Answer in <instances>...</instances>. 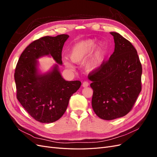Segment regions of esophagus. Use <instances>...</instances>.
Masks as SVG:
<instances>
[{
	"mask_svg": "<svg viewBox=\"0 0 157 157\" xmlns=\"http://www.w3.org/2000/svg\"><path fill=\"white\" fill-rule=\"evenodd\" d=\"M89 86V82H87V81H84L83 83H82V86L83 87H87Z\"/></svg>",
	"mask_w": 157,
	"mask_h": 157,
	"instance_id": "1",
	"label": "esophagus"
}]
</instances>
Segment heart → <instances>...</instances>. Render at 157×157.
Instances as JSON below:
<instances>
[{"label":"heart","mask_w":157,"mask_h":157,"mask_svg":"<svg viewBox=\"0 0 157 157\" xmlns=\"http://www.w3.org/2000/svg\"><path fill=\"white\" fill-rule=\"evenodd\" d=\"M96 46V42L92 39L80 41L76 44L71 50L70 59L75 63H82L87 57L92 53ZM103 54V48L99 46L94 54L90 58L86 63V69L89 71L96 69L100 64ZM65 65L67 67L72 69L73 67L67 59L64 61Z\"/></svg>","instance_id":"obj_1"}]
</instances>
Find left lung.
Segmentation results:
<instances>
[{"label":"left lung","mask_w":157,"mask_h":157,"mask_svg":"<svg viewBox=\"0 0 157 157\" xmlns=\"http://www.w3.org/2000/svg\"><path fill=\"white\" fill-rule=\"evenodd\" d=\"M115 51L88 74L92 82V105L95 113L103 120L124 117L134 105L141 91V63L131 42L111 32Z\"/></svg>","instance_id":"obj_1"}]
</instances>
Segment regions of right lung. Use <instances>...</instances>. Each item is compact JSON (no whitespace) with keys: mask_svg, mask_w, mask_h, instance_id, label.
<instances>
[{"mask_svg":"<svg viewBox=\"0 0 157 157\" xmlns=\"http://www.w3.org/2000/svg\"><path fill=\"white\" fill-rule=\"evenodd\" d=\"M67 35L46 36L34 40L21 54L14 73L16 97L25 111L36 121L54 122L63 116L69 99L81 86L79 80L66 81L56 65L44 75L37 72L36 59L50 55L62 64L63 46Z\"/></svg>","mask_w":157,"mask_h":157,"instance_id":"1","label":"right lung"}]
</instances>
